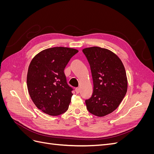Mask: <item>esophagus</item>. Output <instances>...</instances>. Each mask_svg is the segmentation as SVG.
Listing matches in <instances>:
<instances>
[{"mask_svg":"<svg viewBox=\"0 0 154 154\" xmlns=\"http://www.w3.org/2000/svg\"><path fill=\"white\" fill-rule=\"evenodd\" d=\"M75 91L76 92V94H78V93L80 92V88H76Z\"/></svg>","mask_w":154,"mask_h":154,"instance_id":"34e87169","label":"esophagus"}]
</instances>
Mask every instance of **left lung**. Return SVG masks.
Listing matches in <instances>:
<instances>
[{"instance_id": "left-lung-1", "label": "left lung", "mask_w": 154, "mask_h": 154, "mask_svg": "<svg viewBox=\"0 0 154 154\" xmlns=\"http://www.w3.org/2000/svg\"><path fill=\"white\" fill-rule=\"evenodd\" d=\"M82 51L89 63L94 85L91 97L85 100L87 109L103 117L118 108L127 93L125 69L120 58L109 49L91 47Z\"/></svg>"}]
</instances>
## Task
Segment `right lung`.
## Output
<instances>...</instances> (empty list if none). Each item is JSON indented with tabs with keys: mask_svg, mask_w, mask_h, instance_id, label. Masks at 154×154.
Listing matches in <instances>:
<instances>
[{
	"mask_svg": "<svg viewBox=\"0 0 154 154\" xmlns=\"http://www.w3.org/2000/svg\"><path fill=\"white\" fill-rule=\"evenodd\" d=\"M78 52L75 49H46L32 59L27 74V86L34 104L50 116L64 113L71 103L72 88L67 83L64 69Z\"/></svg>",
	"mask_w": 154,
	"mask_h": 154,
	"instance_id": "obj_1",
	"label": "right lung"
}]
</instances>
